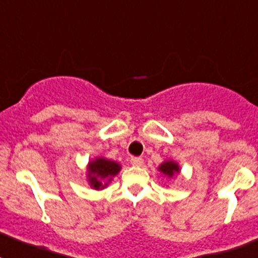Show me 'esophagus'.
I'll use <instances>...</instances> for the list:
<instances>
[{
    "instance_id": "esophagus-1",
    "label": "esophagus",
    "mask_w": 258,
    "mask_h": 258,
    "mask_svg": "<svg viewBox=\"0 0 258 258\" xmlns=\"http://www.w3.org/2000/svg\"><path fill=\"white\" fill-rule=\"evenodd\" d=\"M131 163L133 164V165H142L143 159L141 156H132L131 157Z\"/></svg>"
}]
</instances>
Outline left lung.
<instances>
[{
    "instance_id": "8db88e82",
    "label": "left lung",
    "mask_w": 258,
    "mask_h": 258,
    "mask_svg": "<svg viewBox=\"0 0 258 258\" xmlns=\"http://www.w3.org/2000/svg\"><path fill=\"white\" fill-rule=\"evenodd\" d=\"M160 172H163L168 177H172L175 172H178V165L173 161H165L160 165Z\"/></svg>"
}]
</instances>
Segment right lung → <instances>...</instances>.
I'll return each mask as SVG.
<instances>
[{
    "mask_svg": "<svg viewBox=\"0 0 258 258\" xmlns=\"http://www.w3.org/2000/svg\"><path fill=\"white\" fill-rule=\"evenodd\" d=\"M89 170H90L89 181H90L93 187L99 190V188L106 186L102 181L117 174V172L120 170V166L115 161H109L106 160V159H97L95 161H92L89 164Z\"/></svg>",
    "mask_w": 258,
    "mask_h": 258,
    "instance_id": "right-lung-1",
    "label": "right lung"
}]
</instances>
